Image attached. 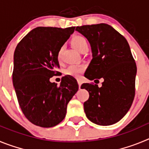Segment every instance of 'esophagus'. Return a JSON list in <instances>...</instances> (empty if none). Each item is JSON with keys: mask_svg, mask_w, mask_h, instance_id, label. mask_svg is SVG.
I'll list each match as a JSON object with an SVG mask.
<instances>
[{"mask_svg": "<svg viewBox=\"0 0 149 149\" xmlns=\"http://www.w3.org/2000/svg\"><path fill=\"white\" fill-rule=\"evenodd\" d=\"M77 83H78L79 88L81 89V85H82V81H81V80H80V79H78V80H77Z\"/></svg>", "mask_w": 149, "mask_h": 149, "instance_id": "1", "label": "esophagus"}]
</instances>
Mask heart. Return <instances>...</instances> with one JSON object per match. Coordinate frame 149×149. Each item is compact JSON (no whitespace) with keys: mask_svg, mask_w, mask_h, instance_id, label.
<instances>
[{"mask_svg":"<svg viewBox=\"0 0 149 149\" xmlns=\"http://www.w3.org/2000/svg\"><path fill=\"white\" fill-rule=\"evenodd\" d=\"M72 45L74 47L77 51H81L83 48L88 46V42L86 39L83 36H75L72 40ZM57 60L60 63L62 62V49L59 51L57 54ZM84 71V66L78 64H72L68 66L65 70V74L67 75L73 76V77H78L82 74Z\"/></svg>","mask_w":149,"mask_h":149,"instance_id":"heart-1","label":"heart"}]
</instances>
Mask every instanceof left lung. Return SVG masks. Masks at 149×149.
Wrapping results in <instances>:
<instances>
[{
  "label": "left lung",
  "mask_w": 149,
  "mask_h": 149,
  "mask_svg": "<svg viewBox=\"0 0 149 149\" xmlns=\"http://www.w3.org/2000/svg\"><path fill=\"white\" fill-rule=\"evenodd\" d=\"M76 30L89 41L93 59L86 71L90 81L103 78L101 87L84 84L89 92L84 111L89 121L111 125L123 118L134 101L136 65L130 46L123 36L107 24L84 25Z\"/></svg>",
  "instance_id": "8db88e82"
}]
</instances>
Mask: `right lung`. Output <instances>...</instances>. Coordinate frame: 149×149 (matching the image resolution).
<instances>
[{
	"label": "right lung",
	"instance_id": "obj_1",
	"mask_svg": "<svg viewBox=\"0 0 149 149\" xmlns=\"http://www.w3.org/2000/svg\"><path fill=\"white\" fill-rule=\"evenodd\" d=\"M74 29L38 27L15 48L13 86L24 115L35 125L51 127L61 122L67 104L78 90L72 76L63 77L60 86L50 81L59 73L57 54Z\"/></svg>",
	"mask_w": 149,
	"mask_h": 149
}]
</instances>
